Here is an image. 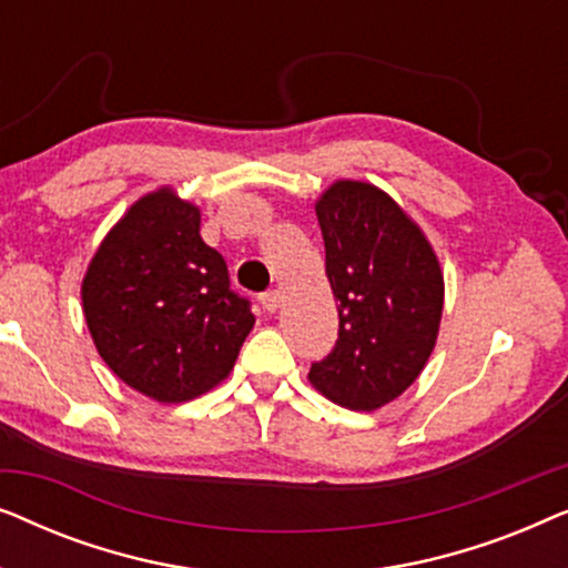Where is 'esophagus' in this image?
Masks as SVG:
<instances>
[{"label": "esophagus", "mask_w": 568, "mask_h": 568, "mask_svg": "<svg viewBox=\"0 0 568 568\" xmlns=\"http://www.w3.org/2000/svg\"><path fill=\"white\" fill-rule=\"evenodd\" d=\"M261 305H263V310H268V313H276L278 305H282V292H278V290L263 292L261 294Z\"/></svg>", "instance_id": "obj_1"}]
</instances>
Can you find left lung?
I'll return each mask as SVG.
<instances>
[{
	"label": "left lung",
	"instance_id": "8db88e82",
	"mask_svg": "<svg viewBox=\"0 0 568 568\" xmlns=\"http://www.w3.org/2000/svg\"><path fill=\"white\" fill-rule=\"evenodd\" d=\"M315 214L338 341L307 377L338 406L375 410L422 375L437 344L445 278L424 232L372 183L336 181Z\"/></svg>",
	"mask_w": 568,
	"mask_h": 568
}]
</instances>
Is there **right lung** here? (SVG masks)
Instances as JSON below:
<instances>
[{
  "label": "right lung",
  "instance_id": "1",
  "mask_svg": "<svg viewBox=\"0 0 568 568\" xmlns=\"http://www.w3.org/2000/svg\"><path fill=\"white\" fill-rule=\"evenodd\" d=\"M201 212L175 191L146 193L108 232L82 282L98 354L129 387L183 403L235 367L255 315L227 263L199 235Z\"/></svg>",
  "mask_w": 568,
  "mask_h": 568
}]
</instances>
